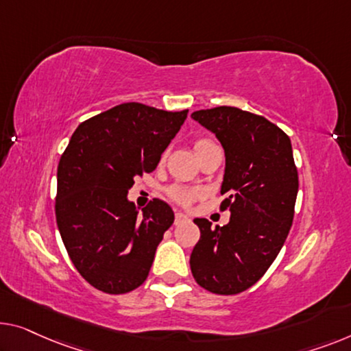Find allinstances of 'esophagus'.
<instances>
[{
    "mask_svg": "<svg viewBox=\"0 0 351 351\" xmlns=\"http://www.w3.org/2000/svg\"><path fill=\"white\" fill-rule=\"evenodd\" d=\"M186 221H187V216L184 213H180V211L175 213V223H176V226H178V223L186 222Z\"/></svg>",
    "mask_w": 351,
    "mask_h": 351,
    "instance_id": "34e87169",
    "label": "esophagus"
}]
</instances>
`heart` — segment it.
Here are the masks:
<instances>
[{
    "label": "heart",
    "instance_id": "heart-1",
    "mask_svg": "<svg viewBox=\"0 0 351 351\" xmlns=\"http://www.w3.org/2000/svg\"><path fill=\"white\" fill-rule=\"evenodd\" d=\"M208 143H213L209 138H198L195 145H193V148L200 149L202 146H205ZM167 195L171 202H175L176 205H181V206H189L191 203L195 200L197 193L191 191V189H186V187H181V186H170L169 189H167Z\"/></svg>",
    "mask_w": 351,
    "mask_h": 351
}]
</instances>
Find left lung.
Here are the masks:
<instances>
[{
  "label": "left lung",
  "instance_id": "obj_1",
  "mask_svg": "<svg viewBox=\"0 0 351 351\" xmlns=\"http://www.w3.org/2000/svg\"><path fill=\"white\" fill-rule=\"evenodd\" d=\"M226 149L221 211L223 227L195 219L200 239L191 254L193 279L216 295H238L261 279L290 232L298 193V169L289 135L260 114L237 107L192 113Z\"/></svg>",
  "mask_w": 351,
  "mask_h": 351
}]
</instances>
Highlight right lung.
Instances as JSON below:
<instances>
[{
    "instance_id": "add662e5",
    "label": "right lung",
    "mask_w": 351,
    "mask_h": 351,
    "mask_svg": "<svg viewBox=\"0 0 351 351\" xmlns=\"http://www.w3.org/2000/svg\"><path fill=\"white\" fill-rule=\"evenodd\" d=\"M187 117L125 102L93 117L61 154L56 223L80 276L110 295L143 284L175 214L154 198L143 216L128 202L135 176L151 173Z\"/></svg>"
}]
</instances>
